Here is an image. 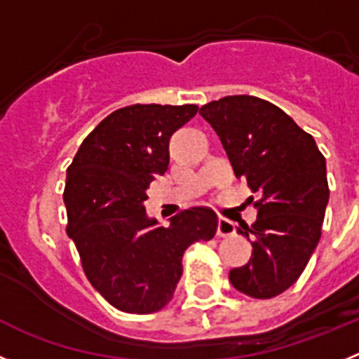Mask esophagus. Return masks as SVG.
<instances>
[{"mask_svg": "<svg viewBox=\"0 0 359 359\" xmlns=\"http://www.w3.org/2000/svg\"><path fill=\"white\" fill-rule=\"evenodd\" d=\"M236 233V224L224 217H219L217 221V237H230Z\"/></svg>", "mask_w": 359, "mask_h": 359, "instance_id": "34e87169", "label": "esophagus"}]
</instances>
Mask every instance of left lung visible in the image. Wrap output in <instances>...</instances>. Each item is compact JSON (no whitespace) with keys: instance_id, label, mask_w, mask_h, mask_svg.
<instances>
[{"instance_id":"1","label":"left lung","mask_w":359,"mask_h":359,"mask_svg":"<svg viewBox=\"0 0 359 359\" xmlns=\"http://www.w3.org/2000/svg\"><path fill=\"white\" fill-rule=\"evenodd\" d=\"M199 115L221 138L236 176L257 196V221L237 230L255 237L252 259L231 269V286L259 300L277 297L302 275L322 236L329 201L325 158L309 133L259 97L219 98Z\"/></svg>"}]
</instances>
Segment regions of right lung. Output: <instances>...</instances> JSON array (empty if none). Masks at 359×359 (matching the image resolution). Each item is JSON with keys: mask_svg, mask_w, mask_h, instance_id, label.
I'll return each instance as SVG.
<instances>
[{"mask_svg": "<svg viewBox=\"0 0 359 359\" xmlns=\"http://www.w3.org/2000/svg\"><path fill=\"white\" fill-rule=\"evenodd\" d=\"M199 107L135 104L107 115L86 136L66 170V233L84 275L113 307L149 315L170 302L183 253L210 241L217 215L192 207L158 226L145 215L151 182L169 167L170 136Z\"/></svg>", "mask_w": 359, "mask_h": 359, "instance_id": "1", "label": "right lung"}]
</instances>
